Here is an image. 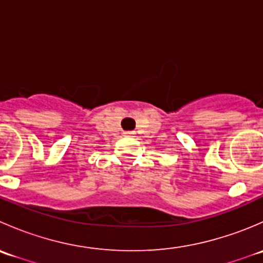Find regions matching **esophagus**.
Listing matches in <instances>:
<instances>
[{"instance_id": "obj_1", "label": "esophagus", "mask_w": 263, "mask_h": 263, "mask_svg": "<svg viewBox=\"0 0 263 263\" xmlns=\"http://www.w3.org/2000/svg\"><path fill=\"white\" fill-rule=\"evenodd\" d=\"M134 135V132H124V136H132Z\"/></svg>"}]
</instances>
